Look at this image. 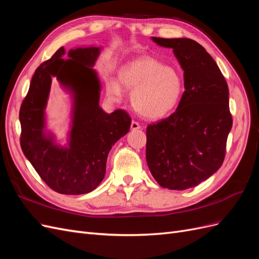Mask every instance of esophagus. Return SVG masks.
Masks as SVG:
<instances>
[{"instance_id":"34e87169","label":"esophagus","mask_w":259,"mask_h":259,"mask_svg":"<svg viewBox=\"0 0 259 259\" xmlns=\"http://www.w3.org/2000/svg\"><path fill=\"white\" fill-rule=\"evenodd\" d=\"M140 128H142V127H140L139 123H137L136 121H132V123H131V130L132 131H138Z\"/></svg>"}]
</instances>
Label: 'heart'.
<instances>
[{"mask_svg":"<svg viewBox=\"0 0 259 259\" xmlns=\"http://www.w3.org/2000/svg\"><path fill=\"white\" fill-rule=\"evenodd\" d=\"M122 89L132 91V106L140 115L155 120L167 115L176 107L184 82L176 69L144 56L124 64L117 71V82L110 80L107 83L108 98L120 101Z\"/></svg>","mask_w":259,"mask_h":259,"instance_id":"heart-1","label":"heart"}]
</instances>
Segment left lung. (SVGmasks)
<instances>
[{
    "mask_svg": "<svg viewBox=\"0 0 259 259\" xmlns=\"http://www.w3.org/2000/svg\"><path fill=\"white\" fill-rule=\"evenodd\" d=\"M173 50L184 70L185 92L176 111L147 127L146 160L163 188L186 190L222 166L232 127L229 90L213 57L191 38L151 36Z\"/></svg>",
    "mask_w": 259,
    "mask_h": 259,
    "instance_id": "1",
    "label": "left lung"
}]
</instances>
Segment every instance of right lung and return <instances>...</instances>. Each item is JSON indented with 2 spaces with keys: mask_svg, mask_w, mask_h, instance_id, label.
Listing matches in <instances>:
<instances>
[{
  "mask_svg": "<svg viewBox=\"0 0 259 259\" xmlns=\"http://www.w3.org/2000/svg\"><path fill=\"white\" fill-rule=\"evenodd\" d=\"M101 50L91 45L66 53L60 48L35 70L20 108L22 152L45 184L61 194L95 190L105 178L112 146L131 127L124 110L109 114L99 106L101 84L93 67ZM53 77L72 100L66 145H60L47 128L45 110Z\"/></svg>",
  "mask_w": 259,
  "mask_h": 259,
  "instance_id": "right-lung-1",
  "label": "right lung"
}]
</instances>
